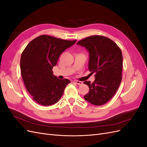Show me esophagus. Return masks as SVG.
<instances>
[{"label":"esophagus","instance_id":"esophagus-1","mask_svg":"<svg viewBox=\"0 0 147 147\" xmlns=\"http://www.w3.org/2000/svg\"><path fill=\"white\" fill-rule=\"evenodd\" d=\"M74 83H75L76 84H78V85H81V84H83V82H80V81H78V80H75L74 81Z\"/></svg>","mask_w":147,"mask_h":147}]
</instances>
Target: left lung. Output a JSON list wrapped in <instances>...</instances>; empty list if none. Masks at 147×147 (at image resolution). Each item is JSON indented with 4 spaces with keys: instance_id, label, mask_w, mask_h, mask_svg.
<instances>
[{
    "instance_id": "1",
    "label": "left lung",
    "mask_w": 147,
    "mask_h": 147,
    "mask_svg": "<svg viewBox=\"0 0 147 147\" xmlns=\"http://www.w3.org/2000/svg\"><path fill=\"white\" fill-rule=\"evenodd\" d=\"M77 44L84 47L90 53L88 69L91 74L95 73L94 82H84L90 88L84 98L91 104L104 105L113 97L121 82V49L115 42L102 35L88 37Z\"/></svg>"
}]
</instances>
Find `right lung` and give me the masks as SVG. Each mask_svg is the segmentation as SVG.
<instances>
[{
  "instance_id": "1",
  "label": "right lung",
  "mask_w": 147,
  "mask_h": 147,
  "mask_svg": "<svg viewBox=\"0 0 147 147\" xmlns=\"http://www.w3.org/2000/svg\"><path fill=\"white\" fill-rule=\"evenodd\" d=\"M42 35L28 43L22 53V78L33 100L44 106L51 105L63 96L70 80H60L53 74V67L61 54L76 42Z\"/></svg>"
}]
</instances>
